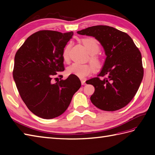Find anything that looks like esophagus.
I'll return each mask as SVG.
<instances>
[{"label": "esophagus", "mask_w": 155, "mask_h": 155, "mask_svg": "<svg viewBox=\"0 0 155 155\" xmlns=\"http://www.w3.org/2000/svg\"><path fill=\"white\" fill-rule=\"evenodd\" d=\"M81 84H82V85H85V84H86V83H85V81L82 80L81 81Z\"/></svg>", "instance_id": "esophagus-1"}]
</instances>
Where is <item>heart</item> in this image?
Here are the masks:
<instances>
[{"label":"heart","instance_id":"b5f03b06","mask_svg":"<svg viewBox=\"0 0 155 155\" xmlns=\"http://www.w3.org/2000/svg\"><path fill=\"white\" fill-rule=\"evenodd\" d=\"M81 43L83 45L87 52L91 56L89 61L95 69H99L101 67V61L100 58L96 55L100 51V45L97 39L93 37H87L81 40ZM71 48V44H68L64 49L62 52V58L64 61H67L68 57V52ZM93 71V67L88 64H81L73 63L67 68V73L68 75H73L74 77L84 78L87 76L92 73Z\"/></svg>","mask_w":155,"mask_h":155}]
</instances>
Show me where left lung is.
<instances>
[{
	"label": "left lung",
	"instance_id": "8db88e82",
	"mask_svg": "<svg viewBox=\"0 0 155 155\" xmlns=\"http://www.w3.org/2000/svg\"><path fill=\"white\" fill-rule=\"evenodd\" d=\"M77 33L94 37L107 56L97 75L104 77L87 81V84L94 87V93L91 97L92 103L106 111L124 107L136 94L143 78L142 57L139 48L130 36L109 26H93Z\"/></svg>",
	"mask_w": 155,
	"mask_h": 155
}]
</instances>
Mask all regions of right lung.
<instances>
[{"instance_id":"add662e5","label":"right lung","mask_w":155,"mask_h":155,"mask_svg":"<svg viewBox=\"0 0 155 155\" xmlns=\"http://www.w3.org/2000/svg\"><path fill=\"white\" fill-rule=\"evenodd\" d=\"M72 35V32H37L15 54L13 78L16 88L28 109L37 117L51 119L60 116L81 86L79 78L73 75L52 83V77L64 70L62 52Z\"/></svg>"}]
</instances>
